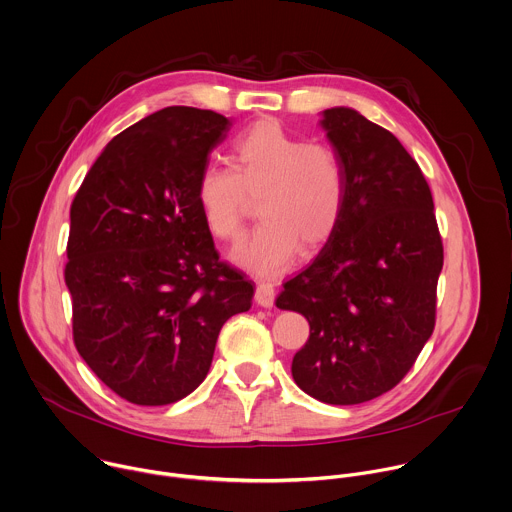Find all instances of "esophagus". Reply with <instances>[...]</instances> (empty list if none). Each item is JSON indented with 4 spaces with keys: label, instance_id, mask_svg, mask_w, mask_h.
I'll return each mask as SVG.
<instances>
[{
    "label": "esophagus",
    "instance_id": "obj_1",
    "mask_svg": "<svg viewBox=\"0 0 512 512\" xmlns=\"http://www.w3.org/2000/svg\"><path fill=\"white\" fill-rule=\"evenodd\" d=\"M255 301L261 307H273V303H275V285L267 283V281H261L255 289Z\"/></svg>",
    "mask_w": 512,
    "mask_h": 512
}]
</instances>
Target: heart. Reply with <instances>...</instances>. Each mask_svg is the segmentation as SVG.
<instances>
[{
  "label": "heart",
  "instance_id": "1",
  "mask_svg": "<svg viewBox=\"0 0 512 512\" xmlns=\"http://www.w3.org/2000/svg\"><path fill=\"white\" fill-rule=\"evenodd\" d=\"M233 169L207 165L197 179V203L209 231L237 241L259 197L263 221L235 253L261 273L287 267L299 245L315 249L337 231L347 203V173L339 153L319 141L289 133L275 119H261L231 145Z\"/></svg>",
  "mask_w": 512,
  "mask_h": 512
}]
</instances>
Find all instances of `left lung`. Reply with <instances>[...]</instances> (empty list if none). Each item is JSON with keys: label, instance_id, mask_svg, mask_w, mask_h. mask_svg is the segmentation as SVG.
Instances as JSON below:
<instances>
[{"label": "left lung", "instance_id": "obj_1", "mask_svg": "<svg viewBox=\"0 0 512 512\" xmlns=\"http://www.w3.org/2000/svg\"><path fill=\"white\" fill-rule=\"evenodd\" d=\"M323 127L345 165V213L277 307L311 327L295 383L323 403L359 405L399 385L433 335L443 239L431 187L391 131L347 107L327 109Z\"/></svg>", "mask_w": 512, "mask_h": 512}]
</instances>
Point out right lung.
Returning a JSON list of instances; mask_svg holds the SVG:
<instances>
[{
  "mask_svg": "<svg viewBox=\"0 0 512 512\" xmlns=\"http://www.w3.org/2000/svg\"><path fill=\"white\" fill-rule=\"evenodd\" d=\"M227 131L215 111L165 107L115 135L71 201L73 343L133 405L193 393L225 321L251 307L255 283L219 259L197 203L199 173Z\"/></svg>",
  "mask_w": 512,
  "mask_h": 512,
  "instance_id": "1",
  "label": "right lung"
}]
</instances>
